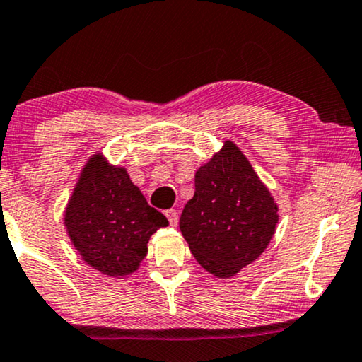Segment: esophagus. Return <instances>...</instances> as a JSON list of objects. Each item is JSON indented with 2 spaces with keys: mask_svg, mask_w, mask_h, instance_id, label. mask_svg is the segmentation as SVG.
<instances>
[{
  "mask_svg": "<svg viewBox=\"0 0 362 362\" xmlns=\"http://www.w3.org/2000/svg\"><path fill=\"white\" fill-rule=\"evenodd\" d=\"M165 216H167V219H169L170 226H177V223H179V213H177L175 209H167Z\"/></svg>",
  "mask_w": 362,
  "mask_h": 362,
  "instance_id": "1",
  "label": "esophagus"
}]
</instances>
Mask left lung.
Instances as JSON below:
<instances>
[{
	"mask_svg": "<svg viewBox=\"0 0 362 362\" xmlns=\"http://www.w3.org/2000/svg\"><path fill=\"white\" fill-rule=\"evenodd\" d=\"M278 206L249 160L226 141L195 174V195L180 216L182 235L199 265L230 278L267 249Z\"/></svg>",
	"mask_w": 362,
	"mask_h": 362,
	"instance_id": "left-lung-1",
	"label": "left lung"
}]
</instances>
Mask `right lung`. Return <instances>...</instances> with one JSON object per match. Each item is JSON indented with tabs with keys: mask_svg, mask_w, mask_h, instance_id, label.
I'll use <instances>...</instances> for the list:
<instances>
[{
	"mask_svg": "<svg viewBox=\"0 0 362 362\" xmlns=\"http://www.w3.org/2000/svg\"><path fill=\"white\" fill-rule=\"evenodd\" d=\"M167 224L165 216L133 185L125 167L110 165L100 153L84 165L64 211L73 245L88 265L107 276L136 272L149 237Z\"/></svg>",
	"mask_w": 362,
	"mask_h": 362,
	"instance_id": "obj_1",
	"label": "right lung"
}]
</instances>
